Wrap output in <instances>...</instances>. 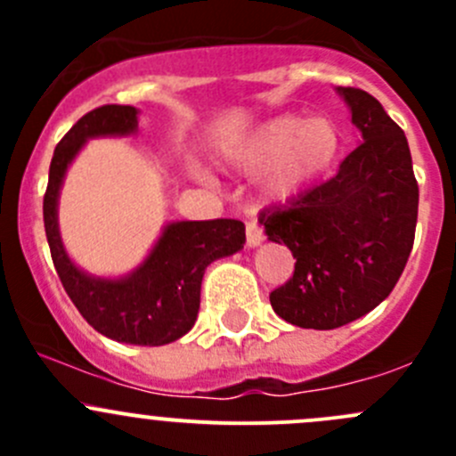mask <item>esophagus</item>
<instances>
[{"instance_id":"esophagus-1","label":"esophagus","mask_w":456,"mask_h":456,"mask_svg":"<svg viewBox=\"0 0 456 456\" xmlns=\"http://www.w3.org/2000/svg\"><path fill=\"white\" fill-rule=\"evenodd\" d=\"M262 240H265V233H262V229L257 227V224L254 223V220H249L247 223V247H260Z\"/></svg>"}]
</instances>
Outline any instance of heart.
I'll list each match as a JSON object with an SVG mask.
<instances>
[{"instance_id": "obj_1", "label": "heart", "mask_w": 456, "mask_h": 456, "mask_svg": "<svg viewBox=\"0 0 456 456\" xmlns=\"http://www.w3.org/2000/svg\"><path fill=\"white\" fill-rule=\"evenodd\" d=\"M342 151V132L329 117L282 114L224 145L238 172L260 174L257 196L269 205L291 202L330 172Z\"/></svg>"}]
</instances>
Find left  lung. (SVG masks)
Returning a JSON list of instances; mask_svg holds the SVG:
<instances>
[{
	"instance_id": "obj_1",
	"label": "left lung",
	"mask_w": 456,
	"mask_h": 456,
	"mask_svg": "<svg viewBox=\"0 0 456 456\" xmlns=\"http://www.w3.org/2000/svg\"><path fill=\"white\" fill-rule=\"evenodd\" d=\"M338 94L362 142L330 181L257 216L269 240L296 257L293 278L269 300L300 329H338L375 309L415 242L419 187L406 134L369 92L338 87Z\"/></svg>"
}]
</instances>
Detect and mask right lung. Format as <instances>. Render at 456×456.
Here are the masks:
<instances>
[{"mask_svg":"<svg viewBox=\"0 0 456 456\" xmlns=\"http://www.w3.org/2000/svg\"><path fill=\"white\" fill-rule=\"evenodd\" d=\"M139 130V110L101 105L81 117L54 147L44 196V224L54 269L87 324L105 338L163 346L191 330L200 309V284L214 260L245 245L240 220H181L165 224L145 260L123 278H96L75 265L59 233V191L68 167L87 139L127 136Z\"/></svg>","mask_w":456,"mask_h":456,"instance_id":"right-lung-1","label":"right lung"}]
</instances>
